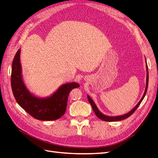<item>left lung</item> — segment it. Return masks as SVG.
<instances>
[{
    "label": "left lung",
    "mask_w": 158,
    "mask_h": 158,
    "mask_svg": "<svg viewBox=\"0 0 158 158\" xmlns=\"http://www.w3.org/2000/svg\"><path fill=\"white\" fill-rule=\"evenodd\" d=\"M146 88H145V91H144V95H142V97L141 98V99L140 100V102H138L136 106L134 107L131 111H129L128 113L125 114H123V115H119V116H107V115H106V114H104L103 113H102L101 111H99V110L98 109V107L96 106V105H95V102L93 101V99L91 98L89 95H88L87 97H88V102H89L90 105L92 106V109L94 110V111L95 113V114H96V116L101 119V120L103 121H109V122H111V121H121V120H123V119H125L128 117H130L131 114L135 112L136 109L138 108V107L140 106V104L141 103V102H142V100L144 99L145 95L146 94V92H147V89H148V80H149V74H148V65H147V62H146Z\"/></svg>",
    "instance_id": "obj_1"
}]
</instances>
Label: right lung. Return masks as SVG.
I'll return each mask as SVG.
<instances>
[{"label": "right lung", "instance_id": "1", "mask_svg": "<svg viewBox=\"0 0 158 158\" xmlns=\"http://www.w3.org/2000/svg\"><path fill=\"white\" fill-rule=\"evenodd\" d=\"M20 49L16 53L12 64L11 86L17 103L31 116L41 121H54L60 118L66 111L70 91L78 88L76 82L66 83L50 96L40 98L31 94L23 82L20 63Z\"/></svg>", "mask_w": 158, "mask_h": 158}]
</instances>
